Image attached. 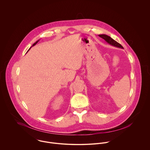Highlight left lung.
Returning <instances> with one entry per match:
<instances>
[{
  "label": "left lung",
  "mask_w": 150,
  "mask_h": 150,
  "mask_svg": "<svg viewBox=\"0 0 150 150\" xmlns=\"http://www.w3.org/2000/svg\"><path fill=\"white\" fill-rule=\"evenodd\" d=\"M99 36L102 38V39H103L106 42H107L108 44H110V45H112L113 46H115V47H118V48H124L123 47L120 43L117 42L115 40H114L111 38H110V36H107L106 35H99Z\"/></svg>",
  "instance_id": "left-lung-1"
}]
</instances>
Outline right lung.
Wrapping results in <instances>:
<instances>
[{
	"mask_svg": "<svg viewBox=\"0 0 150 150\" xmlns=\"http://www.w3.org/2000/svg\"><path fill=\"white\" fill-rule=\"evenodd\" d=\"M39 40H38V41H36V42H35V43H34V44H33V45H32V47H33V46H34V45H36V44H37V43H38V42H39ZM30 47V48H31V47ZM30 48H29V50H30ZM29 50H28V51H29Z\"/></svg>",
	"mask_w": 150,
	"mask_h": 150,
	"instance_id": "add662e5",
	"label": "right lung"
}]
</instances>
